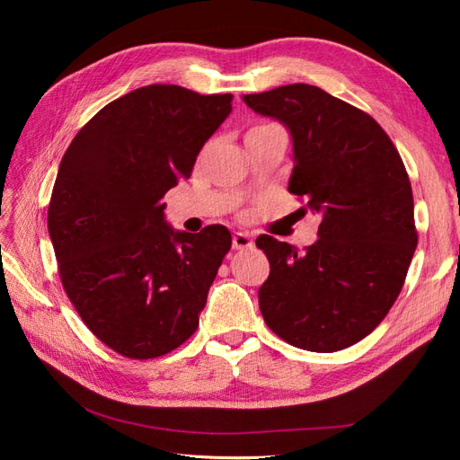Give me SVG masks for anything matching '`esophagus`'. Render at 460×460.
<instances>
[{"instance_id":"34e87169","label":"esophagus","mask_w":460,"mask_h":460,"mask_svg":"<svg viewBox=\"0 0 460 460\" xmlns=\"http://www.w3.org/2000/svg\"><path fill=\"white\" fill-rule=\"evenodd\" d=\"M232 247H234V249L253 247L252 234H247V232H235V234L232 235Z\"/></svg>"}]
</instances>
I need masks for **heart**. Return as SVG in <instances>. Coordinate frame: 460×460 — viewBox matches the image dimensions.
<instances>
[{
	"label": "heart",
	"instance_id": "1",
	"mask_svg": "<svg viewBox=\"0 0 460 460\" xmlns=\"http://www.w3.org/2000/svg\"><path fill=\"white\" fill-rule=\"evenodd\" d=\"M261 127H262V124H261Z\"/></svg>",
	"mask_w": 460,
	"mask_h": 460
}]
</instances>
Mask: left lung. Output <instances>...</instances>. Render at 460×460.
<instances>
[{
    "instance_id": "left-lung-1",
    "label": "left lung",
    "mask_w": 460,
    "mask_h": 460,
    "mask_svg": "<svg viewBox=\"0 0 460 460\" xmlns=\"http://www.w3.org/2000/svg\"><path fill=\"white\" fill-rule=\"evenodd\" d=\"M243 102L289 130L288 190L320 217L318 240L305 252L257 238L270 262L259 288L264 323L299 349H345L392 309L419 243L405 164L370 115L316 86L288 84Z\"/></svg>"
}]
</instances>
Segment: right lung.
I'll use <instances>...</instances> for the list:
<instances>
[{"label":"right lung","mask_w":460,"mask_h":460,"mask_svg":"<svg viewBox=\"0 0 460 460\" xmlns=\"http://www.w3.org/2000/svg\"><path fill=\"white\" fill-rule=\"evenodd\" d=\"M232 111V93L137 88L93 115L65 151L48 208L59 276L80 318L111 349L155 358L199 326L226 226L180 232L164 193Z\"/></svg>","instance_id":"1"}]
</instances>
